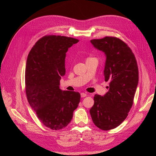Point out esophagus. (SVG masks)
<instances>
[{
    "label": "esophagus",
    "mask_w": 156,
    "mask_h": 156,
    "mask_svg": "<svg viewBox=\"0 0 156 156\" xmlns=\"http://www.w3.org/2000/svg\"><path fill=\"white\" fill-rule=\"evenodd\" d=\"M80 95H81V97L82 98H84V97H86L87 96V94H86V93H84V92H82V93L80 94Z\"/></svg>",
    "instance_id": "obj_1"
}]
</instances>
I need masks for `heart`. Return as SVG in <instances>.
Returning <instances> with one entry per match:
<instances>
[{"label":"heart","mask_w":156,"mask_h":156,"mask_svg":"<svg viewBox=\"0 0 156 156\" xmlns=\"http://www.w3.org/2000/svg\"><path fill=\"white\" fill-rule=\"evenodd\" d=\"M91 59V58H88L87 59Z\"/></svg>","instance_id":"b5f03b06"}]
</instances>
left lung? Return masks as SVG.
<instances>
[{
	"label": "left lung",
	"instance_id": "1",
	"mask_svg": "<svg viewBox=\"0 0 156 156\" xmlns=\"http://www.w3.org/2000/svg\"><path fill=\"white\" fill-rule=\"evenodd\" d=\"M90 43L105 54L104 76L109 87L103 97L94 95L90 113L97 127L110 130L124 121L133 105L139 82L137 61L130 48L119 38L105 37Z\"/></svg>",
	"mask_w": 156,
	"mask_h": 156
}]
</instances>
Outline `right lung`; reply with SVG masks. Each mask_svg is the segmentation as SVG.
<instances>
[{"label": "right lung", "mask_w": 156, "mask_h": 156, "mask_svg": "<svg viewBox=\"0 0 156 156\" xmlns=\"http://www.w3.org/2000/svg\"><path fill=\"white\" fill-rule=\"evenodd\" d=\"M78 41L65 36H44L36 42L27 59L28 102L42 123L52 130H59L70 122L80 101L79 92L59 88L61 77L66 74V52Z\"/></svg>", "instance_id": "add662e5"}]
</instances>
